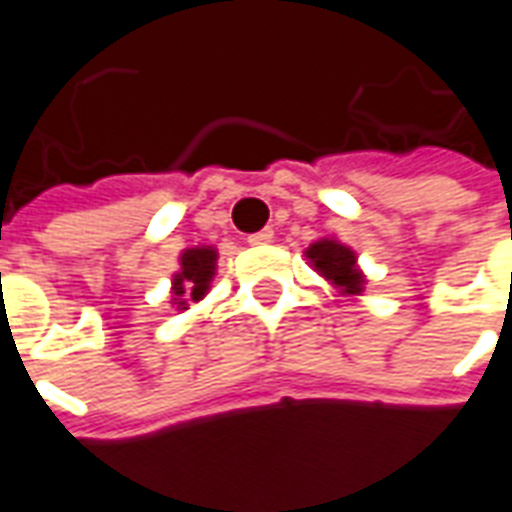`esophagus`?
I'll list each match as a JSON object with an SVG mask.
<instances>
[{"mask_svg":"<svg viewBox=\"0 0 512 512\" xmlns=\"http://www.w3.org/2000/svg\"><path fill=\"white\" fill-rule=\"evenodd\" d=\"M246 241H249L252 246H266V244H271V241H274V230H271V227H266V230H260V233L249 235Z\"/></svg>","mask_w":512,"mask_h":512,"instance_id":"34e87169","label":"esophagus"}]
</instances>
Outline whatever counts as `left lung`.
<instances>
[{
    "instance_id": "obj_1",
    "label": "left lung",
    "mask_w": 512,
    "mask_h": 512,
    "mask_svg": "<svg viewBox=\"0 0 512 512\" xmlns=\"http://www.w3.org/2000/svg\"><path fill=\"white\" fill-rule=\"evenodd\" d=\"M307 260L340 293H345V296H362V290H365V274L356 266V252L351 246L340 244L334 238H321V241L310 244Z\"/></svg>"
}]
</instances>
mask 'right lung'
<instances>
[{"label":"right lung","instance_id":"add662e5","mask_svg":"<svg viewBox=\"0 0 512 512\" xmlns=\"http://www.w3.org/2000/svg\"><path fill=\"white\" fill-rule=\"evenodd\" d=\"M216 274V249L213 246H194L180 255V271L172 277V293L175 304L186 310L189 301H200Z\"/></svg>","mask_w":512,"mask_h":512}]
</instances>
